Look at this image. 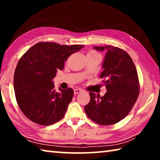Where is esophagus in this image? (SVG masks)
<instances>
[{
    "mask_svg": "<svg viewBox=\"0 0 160 160\" xmlns=\"http://www.w3.org/2000/svg\"><path fill=\"white\" fill-rule=\"evenodd\" d=\"M82 92V90H81V89H75V90H74V94H77L80 93V92Z\"/></svg>",
    "mask_w": 160,
    "mask_h": 160,
    "instance_id": "1",
    "label": "esophagus"
}]
</instances>
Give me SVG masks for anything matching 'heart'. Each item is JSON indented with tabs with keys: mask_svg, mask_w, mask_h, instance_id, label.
Returning <instances> with one entry per match:
<instances>
[{
	"mask_svg": "<svg viewBox=\"0 0 160 160\" xmlns=\"http://www.w3.org/2000/svg\"><path fill=\"white\" fill-rule=\"evenodd\" d=\"M88 55H99V54L97 53V52H95V51H90V52L88 53Z\"/></svg>",
	"mask_w": 160,
	"mask_h": 160,
	"instance_id": "obj_1",
	"label": "heart"
}]
</instances>
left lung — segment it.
<instances>
[{"label":"left lung","mask_w":160,"mask_h":160,"mask_svg":"<svg viewBox=\"0 0 160 160\" xmlns=\"http://www.w3.org/2000/svg\"><path fill=\"white\" fill-rule=\"evenodd\" d=\"M106 51L100 78L107 92L103 97L90 92V101L85 107L87 116L100 125L118 123L128 114L139 94V81L135 64L128 53L112 46L95 47Z\"/></svg>","instance_id":"1"}]
</instances>
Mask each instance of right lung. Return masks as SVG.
<instances>
[{"label":"right lung","mask_w":160,"mask_h":160,"mask_svg":"<svg viewBox=\"0 0 160 160\" xmlns=\"http://www.w3.org/2000/svg\"><path fill=\"white\" fill-rule=\"evenodd\" d=\"M83 47L39 42L20 58L14 74V90L19 107L29 120L49 126L63 117L74 92L59 88L57 92L53 79L70 55Z\"/></svg>","instance_id":"1"}]
</instances>
